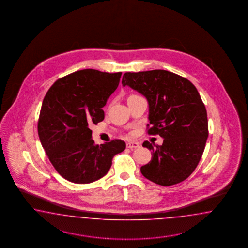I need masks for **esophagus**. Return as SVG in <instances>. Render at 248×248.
I'll return each instance as SVG.
<instances>
[{
  "label": "esophagus",
  "instance_id": "34e87169",
  "mask_svg": "<svg viewBox=\"0 0 248 248\" xmlns=\"http://www.w3.org/2000/svg\"><path fill=\"white\" fill-rule=\"evenodd\" d=\"M140 145L137 142H128L126 143V147L130 148V149H133V148H138Z\"/></svg>",
  "mask_w": 248,
  "mask_h": 248
}]
</instances>
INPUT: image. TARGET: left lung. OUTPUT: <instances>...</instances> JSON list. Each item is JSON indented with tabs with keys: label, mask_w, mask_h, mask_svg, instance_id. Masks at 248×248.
I'll list each match as a JSON object with an SVG mask.
<instances>
[{
	"label": "left lung",
	"mask_w": 248,
	"mask_h": 248,
	"mask_svg": "<svg viewBox=\"0 0 248 248\" xmlns=\"http://www.w3.org/2000/svg\"><path fill=\"white\" fill-rule=\"evenodd\" d=\"M122 84L147 99L151 125L147 133L164 138L163 144H155V148L148 141L143 143L153 155L141 173L164 186L186 180L202 157L208 137L206 109L195 85L165 70L125 73Z\"/></svg>",
	"instance_id": "8db88e82"
}]
</instances>
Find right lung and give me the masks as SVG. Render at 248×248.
<instances>
[{"mask_svg": "<svg viewBox=\"0 0 248 248\" xmlns=\"http://www.w3.org/2000/svg\"><path fill=\"white\" fill-rule=\"evenodd\" d=\"M122 73L84 69L66 75L48 90L40 112L38 135L55 170L66 180L89 184L108 173L113 157L125 149L115 139L94 144L89 124L105 118L103 107L116 90Z\"/></svg>", "mask_w": 248, "mask_h": 248, "instance_id": "right-lung-1", "label": "right lung"}]
</instances>
